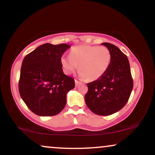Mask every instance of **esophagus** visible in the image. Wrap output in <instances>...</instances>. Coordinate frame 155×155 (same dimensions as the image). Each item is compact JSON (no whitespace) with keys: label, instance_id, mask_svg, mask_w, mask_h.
Returning <instances> with one entry per match:
<instances>
[{"label":"esophagus","instance_id":"obj_1","mask_svg":"<svg viewBox=\"0 0 155 155\" xmlns=\"http://www.w3.org/2000/svg\"><path fill=\"white\" fill-rule=\"evenodd\" d=\"M81 82H80V81H77V80H75V85H76V87H77V86H79V85H80L81 84Z\"/></svg>","mask_w":155,"mask_h":155}]
</instances>
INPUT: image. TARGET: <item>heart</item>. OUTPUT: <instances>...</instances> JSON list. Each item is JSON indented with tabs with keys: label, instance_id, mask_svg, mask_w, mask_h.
<instances>
[{
	"label": "heart",
	"instance_id": "b5f03b06",
	"mask_svg": "<svg viewBox=\"0 0 155 155\" xmlns=\"http://www.w3.org/2000/svg\"><path fill=\"white\" fill-rule=\"evenodd\" d=\"M111 61V51L107 47L92 45L76 46L71 49L70 55H63L60 58L65 74H71L79 65V77L89 81L102 77Z\"/></svg>",
	"mask_w": 155,
	"mask_h": 155
}]
</instances>
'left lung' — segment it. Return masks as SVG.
<instances>
[{
  "label": "left lung",
  "mask_w": 155,
  "mask_h": 155,
  "mask_svg": "<svg viewBox=\"0 0 155 155\" xmlns=\"http://www.w3.org/2000/svg\"><path fill=\"white\" fill-rule=\"evenodd\" d=\"M101 44L111 51V63L102 77L87 84L88 92L84 99L87 107L94 114L108 116L125 106L133 83L127 56L114 44Z\"/></svg>",
  "instance_id": "left-lung-1"
}]
</instances>
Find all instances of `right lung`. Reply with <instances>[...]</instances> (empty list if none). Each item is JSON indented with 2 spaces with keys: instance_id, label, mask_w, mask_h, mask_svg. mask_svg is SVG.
<instances>
[{
  "instance_id": "add662e5",
  "label": "right lung",
  "mask_w": 155,
  "mask_h": 155,
  "mask_svg": "<svg viewBox=\"0 0 155 155\" xmlns=\"http://www.w3.org/2000/svg\"><path fill=\"white\" fill-rule=\"evenodd\" d=\"M71 46L47 43L23 59L19 81L21 97L38 116H54L66 104V95L74 88L73 78L64 74L60 58Z\"/></svg>"
}]
</instances>
